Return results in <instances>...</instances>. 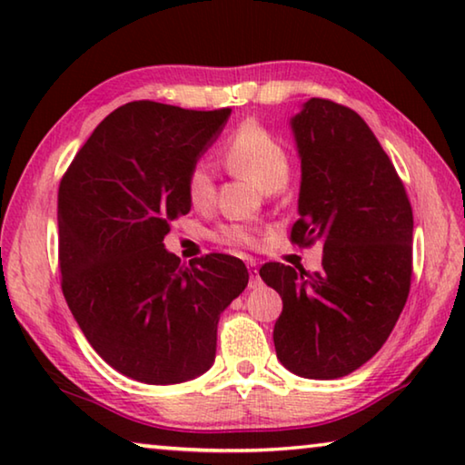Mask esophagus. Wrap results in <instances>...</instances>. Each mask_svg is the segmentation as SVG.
Wrapping results in <instances>:
<instances>
[{
  "label": "esophagus",
  "instance_id": "obj_1",
  "mask_svg": "<svg viewBox=\"0 0 465 465\" xmlns=\"http://www.w3.org/2000/svg\"><path fill=\"white\" fill-rule=\"evenodd\" d=\"M261 285H262V279H261V274H258L256 264L250 262V281H248V287H250V289H258Z\"/></svg>",
  "mask_w": 465,
  "mask_h": 465
}]
</instances>
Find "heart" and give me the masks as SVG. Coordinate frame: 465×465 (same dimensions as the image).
<instances>
[{"mask_svg": "<svg viewBox=\"0 0 465 465\" xmlns=\"http://www.w3.org/2000/svg\"><path fill=\"white\" fill-rule=\"evenodd\" d=\"M222 157L227 170L250 180L264 193L285 186L289 155L279 137L256 121H246L225 141ZM186 196L194 209H209L215 201V176L204 162H196L186 174ZM213 238L225 246H254L256 235L243 225H223Z\"/></svg>", "mask_w": 465, "mask_h": 465, "instance_id": "heart-1", "label": "heart"}]
</instances>
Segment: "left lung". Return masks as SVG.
<instances>
[{"label":"left lung","instance_id":"obj_1","mask_svg":"<svg viewBox=\"0 0 465 465\" xmlns=\"http://www.w3.org/2000/svg\"><path fill=\"white\" fill-rule=\"evenodd\" d=\"M299 219L291 242L324 243L320 272L269 262L282 299L272 341L289 371L336 380L367 363L402 313L412 277V207L388 153L355 110L310 98L291 119Z\"/></svg>","mask_w":465,"mask_h":465}]
</instances>
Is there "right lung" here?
I'll return each mask as SVG.
<instances>
[{
    "instance_id": "obj_1",
    "label": "right lung",
    "mask_w": 465,
    "mask_h": 465,
    "mask_svg": "<svg viewBox=\"0 0 465 465\" xmlns=\"http://www.w3.org/2000/svg\"><path fill=\"white\" fill-rule=\"evenodd\" d=\"M230 114L129 102L94 129L59 184L63 295L92 349L131 380L170 385L207 371L219 316L248 285L240 258L184 266L163 246L191 211L188 170Z\"/></svg>"
}]
</instances>
